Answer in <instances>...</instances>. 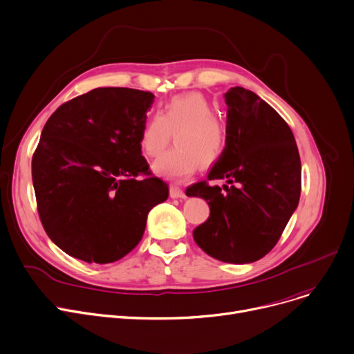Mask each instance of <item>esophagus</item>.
Returning a JSON list of instances; mask_svg holds the SVG:
<instances>
[{"label": "esophagus", "instance_id": "1", "mask_svg": "<svg viewBox=\"0 0 354 354\" xmlns=\"http://www.w3.org/2000/svg\"><path fill=\"white\" fill-rule=\"evenodd\" d=\"M170 197H171V198H184L185 194H184V192L180 189V187L171 185V187H170Z\"/></svg>", "mask_w": 354, "mask_h": 354}]
</instances>
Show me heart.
Returning <instances> with one entry per match:
<instances>
[{
  "label": "heart",
  "mask_w": 354,
  "mask_h": 354,
  "mask_svg": "<svg viewBox=\"0 0 354 354\" xmlns=\"http://www.w3.org/2000/svg\"><path fill=\"white\" fill-rule=\"evenodd\" d=\"M177 150L167 151L153 162V171L167 180L183 181L201 165L216 162L224 153L225 126L216 117L212 101L201 93L173 97L160 114H153L141 129L140 147L157 157L167 147L171 131H178Z\"/></svg>",
  "instance_id": "1"
}]
</instances>
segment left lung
I'll return each instance as SVG.
<instances>
[{
	"instance_id": "obj_1",
	"label": "left lung",
	"mask_w": 354,
	"mask_h": 354,
	"mask_svg": "<svg viewBox=\"0 0 354 354\" xmlns=\"http://www.w3.org/2000/svg\"><path fill=\"white\" fill-rule=\"evenodd\" d=\"M224 100L227 142L207 178L225 180V192L200 181L185 194L210 207L193 232L198 247L220 261L245 264L272 250L297 209L301 162L287 122L256 93L233 87Z\"/></svg>"
}]
</instances>
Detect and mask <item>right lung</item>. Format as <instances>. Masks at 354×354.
<instances>
[{
	"label": "right lung",
	"mask_w": 354,
	"mask_h": 354,
	"mask_svg": "<svg viewBox=\"0 0 354 354\" xmlns=\"http://www.w3.org/2000/svg\"><path fill=\"white\" fill-rule=\"evenodd\" d=\"M154 94L91 90L59 106L32 156L38 214L71 257L107 264L140 243L147 216L169 189L149 171L140 134Z\"/></svg>",
	"instance_id": "add662e5"
}]
</instances>
